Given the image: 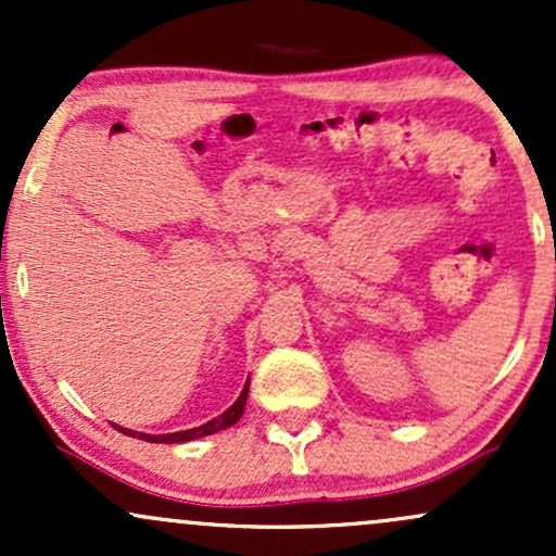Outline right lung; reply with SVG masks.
<instances>
[{
	"instance_id": "1",
	"label": "right lung",
	"mask_w": 556,
	"mask_h": 556,
	"mask_svg": "<svg viewBox=\"0 0 556 556\" xmlns=\"http://www.w3.org/2000/svg\"><path fill=\"white\" fill-rule=\"evenodd\" d=\"M248 387H251V379L245 381V387H242L240 397L235 400L232 407H227L222 416H216L208 420V424L198 426V429H188V431H175V433H140V431H130V429H123V426H114L117 431L127 433V437H136V439H143V442H151V444H180V442H193V439H201V437H208V433H216L222 429H229V426H235L238 420L242 418V410H245V400H248Z\"/></svg>"
}]
</instances>
